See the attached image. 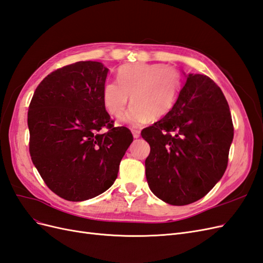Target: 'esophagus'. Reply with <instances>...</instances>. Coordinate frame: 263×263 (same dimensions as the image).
I'll return each mask as SVG.
<instances>
[{
	"label": "esophagus",
	"instance_id": "34e87169",
	"mask_svg": "<svg viewBox=\"0 0 263 263\" xmlns=\"http://www.w3.org/2000/svg\"><path fill=\"white\" fill-rule=\"evenodd\" d=\"M132 133H133V136H134V138H139V137H140V132H139V130L133 129V130H132Z\"/></svg>",
	"mask_w": 263,
	"mask_h": 263
}]
</instances>
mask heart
<instances>
[{
  "mask_svg": "<svg viewBox=\"0 0 263 263\" xmlns=\"http://www.w3.org/2000/svg\"><path fill=\"white\" fill-rule=\"evenodd\" d=\"M117 81H106L102 87L103 105L109 115L119 117L133 105L122 122L134 127L161 117L172 108L180 90L178 71L163 65L129 63L117 71Z\"/></svg>",
  "mask_w": 263,
  "mask_h": 263,
  "instance_id": "1",
  "label": "heart"
}]
</instances>
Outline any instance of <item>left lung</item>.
<instances>
[{"label": "left lung", "mask_w": 263, "mask_h": 263, "mask_svg": "<svg viewBox=\"0 0 263 263\" xmlns=\"http://www.w3.org/2000/svg\"><path fill=\"white\" fill-rule=\"evenodd\" d=\"M166 115L142 129L150 146L148 185L171 205L204 197L224 176L234 127L219 86L204 74L189 73Z\"/></svg>", "instance_id": "1"}]
</instances>
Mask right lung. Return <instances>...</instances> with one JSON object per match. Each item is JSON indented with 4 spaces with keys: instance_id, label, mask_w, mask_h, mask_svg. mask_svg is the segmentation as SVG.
<instances>
[{
    "instance_id": "1",
    "label": "right lung",
    "mask_w": 263,
    "mask_h": 263,
    "mask_svg": "<svg viewBox=\"0 0 263 263\" xmlns=\"http://www.w3.org/2000/svg\"><path fill=\"white\" fill-rule=\"evenodd\" d=\"M108 69L79 61L53 71L37 86L28 109L29 153L53 193L81 202L105 192L133 142L126 127H114L103 105ZM104 125L109 132L102 134Z\"/></svg>"
}]
</instances>
